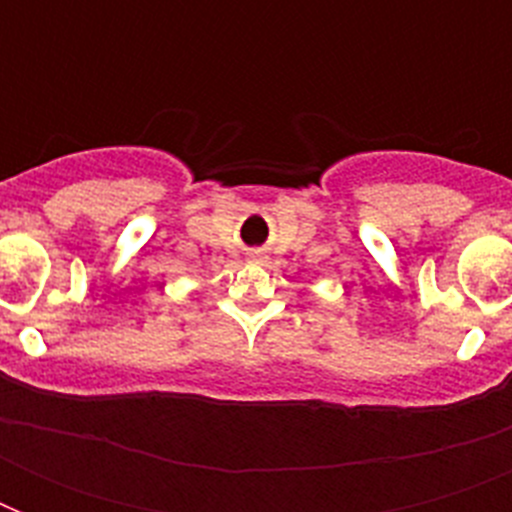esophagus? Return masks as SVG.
Segmentation results:
<instances>
[{"instance_id": "obj_1", "label": "esophagus", "mask_w": 512, "mask_h": 512, "mask_svg": "<svg viewBox=\"0 0 512 512\" xmlns=\"http://www.w3.org/2000/svg\"><path fill=\"white\" fill-rule=\"evenodd\" d=\"M252 260H255V263H263L265 255H260V252H255V255H252Z\"/></svg>"}]
</instances>
